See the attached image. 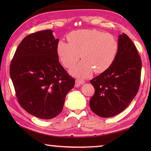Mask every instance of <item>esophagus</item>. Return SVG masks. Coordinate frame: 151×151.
<instances>
[{"instance_id":"1","label":"esophagus","mask_w":151,"mask_h":151,"mask_svg":"<svg viewBox=\"0 0 151 151\" xmlns=\"http://www.w3.org/2000/svg\"><path fill=\"white\" fill-rule=\"evenodd\" d=\"M75 86L76 87H78V86H80L81 85H83L84 83H85V81H83V80H79V79H76L75 81Z\"/></svg>"}]
</instances>
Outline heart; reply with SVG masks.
I'll return each instance as SVG.
<instances>
[{
    "label": "heart",
    "instance_id": "heart-1",
    "mask_svg": "<svg viewBox=\"0 0 151 151\" xmlns=\"http://www.w3.org/2000/svg\"><path fill=\"white\" fill-rule=\"evenodd\" d=\"M68 42L60 40L57 55L61 63L67 68H72L71 75L79 78H88L93 74L102 73L111 67L119 49L118 41L110 33L94 29H83L68 35Z\"/></svg>",
    "mask_w": 151,
    "mask_h": 151
}]
</instances>
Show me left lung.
I'll use <instances>...</instances> for the list:
<instances>
[{
	"label": "left lung",
	"instance_id": "1",
	"mask_svg": "<svg viewBox=\"0 0 151 151\" xmlns=\"http://www.w3.org/2000/svg\"><path fill=\"white\" fill-rule=\"evenodd\" d=\"M119 49L109 69L93 78L95 92L89 104L97 115L109 118L121 113L129 105L139 91L142 62L128 36H119Z\"/></svg>",
	"mask_w": 151,
	"mask_h": 151
}]
</instances>
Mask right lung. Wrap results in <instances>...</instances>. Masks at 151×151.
Returning <instances> with one entry per match:
<instances>
[{
  "label": "right lung",
  "mask_w": 151,
  "mask_h": 151,
  "mask_svg": "<svg viewBox=\"0 0 151 151\" xmlns=\"http://www.w3.org/2000/svg\"><path fill=\"white\" fill-rule=\"evenodd\" d=\"M52 30L24 38L12 58L10 76L20 105L29 114L51 119L63 109L66 94L75 86L58 61Z\"/></svg>",
  "instance_id": "1"
}]
</instances>
